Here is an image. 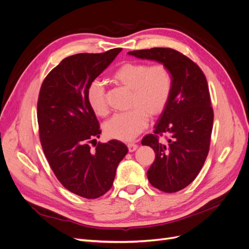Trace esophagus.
<instances>
[{
    "label": "esophagus",
    "instance_id": "1",
    "mask_svg": "<svg viewBox=\"0 0 249 249\" xmlns=\"http://www.w3.org/2000/svg\"><path fill=\"white\" fill-rule=\"evenodd\" d=\"M127 148H129L130 153H133L138 148V145L135 144V143H129V144H127Z\"/></svg>",
    "mask_w": 249,
    "mask_h": 249
}]
</instances>
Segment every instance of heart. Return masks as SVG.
Returning a JSON list of instances; mask_svg holds the SVG:
<instances>
[{"label": "heart", "mask_w": 249, "mask_h": 249, "mask_svg": "<svg viewBox=\"0 0 249 249\" xmlns=\"http://www.w3.org/2000/svg\"><path fill=\"white\" fill-rule=\"evenodd\" d=\"M118 84L132 90L131 110L116 113L104 124V133L110 139L129 142L145 130L149 116H157L166 108L172 90L170 71L161 63L148 66L141 62H127L113 72ZM89 107L99 116L108 113L106 91L103 82L93 80L86 91Z\"/></svg>", "instance_id": "1"}]
</instances>
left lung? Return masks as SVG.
<instances>
[{
    "instance_id": "left-lung-1",
    "label": "left lung",
    "mask_w": 249,
    "mask_h": 249,
    "mask_svg": "<svg viewBox=\"0 0 249 249\" xmlns=\"http://www.w3.org/2000/svg\"><path fill=\"white\" fill-rule=\"evenodd\" d=\"M127 54L155 60L171 72L169 102L158 119L154 134L146 135L141 143L156 153L147 170L149 183L166 193L179 191L197 177L209 153L214 114L207 79L197 64L176 50L154 48ZM162 133L171 135L166 145L159 141Z\"/></svg>"
}]
</instances>
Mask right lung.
<instances>
[{
    "instance_id": "1",
    "label": "right lung",
    "mask_w": 249,
    "mask_h": 249,
    "mask_svg": "<svg viewBox=\"0 0 249 249\" xmlns=\"http://www.w3.org/2000/svg\"><path fill=\"white\" fill-rule=\"evenodd\" d=\"M122 50L63 59L44 79L37 103L39 138L52 170L67 190L88 199L110 190L118 164L127 153L125 144L117 140L90 148L101 130L86 99L89 83Z\"/></svg>"
}]
</instances>
